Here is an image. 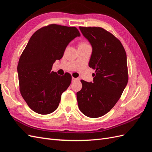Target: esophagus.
Here are the masks:
<instances>
[{
    "mask_svg": "<svg viewBox=\"0 0 152 152\" xmlns=\"http://www.w3.org/2000/svg\"><path fill=\"white\" fill-rule=\"evenodd\" d=\"M72 82H74L75 81L77 80L78 79H77V78H75V77H72Z\"/></svg>",
    "mask_w": 152,
    "mask_h": 152,
    "instance_id": "34e87169",
    "label": "esophagus"
}]
</instances>
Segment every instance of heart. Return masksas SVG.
<instances>
[{"mask_svg":"<svg viewBox=\"0 0 152 152\" xmlns=\"http://www.w3.org/2000/svg\"><path fill=\"white\" fill-rule=\"evenodd\" d=\"M87 44H89L87 42H82L80 44H79V45H87Z\"/></svg>","mask_w":152,"mask_h":152,"instance_id":"heart-1","label":"heart"}]
</instances>
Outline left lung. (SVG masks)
Returning <instances> with one entry per match:
<instances>
[{
    "label": "left lung",
    "mask_w": 152,
    "mask_h": 152,
    "mask_svg": "<svg viewBox=\"0 0 152 152\" xmlns=\"http://www.w3.org/2000/svg\"><path fill=\"white\" fill-rule=\"evenodd\" d=\"M79 28L93 47L89 66L95 70V74L93 83L80 80L82 88L77 93L78 106L87 117L97 118L111 110L127 84L126 53L121 41L104 28Z\"/></svg>",
    "instance_id": "left-lung-1"
}]
</instances>
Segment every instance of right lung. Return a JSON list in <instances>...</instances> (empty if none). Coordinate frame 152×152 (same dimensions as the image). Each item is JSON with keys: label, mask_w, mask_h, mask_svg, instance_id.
<instances>
[{"label": "right lung", "mask_w": 152, "mask_h": 152, "mask_svg": "<svg viewBox=\"0 0 152 152\" xmlns=\"http://www.w3.org/2000/svg\"><path fill=\"white\" fill-rule=\"evenodd\" d=\"M80 34L74 26L50 24L32 35L18 65L20 91L35 112L46 115L57 109L61 94L70 85L69 73L58 75L52 71L72 40Z\"/></svg>", "instance_id": "1"}]
</instances>
